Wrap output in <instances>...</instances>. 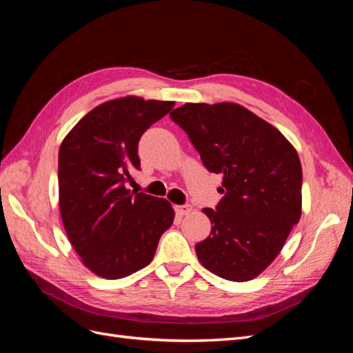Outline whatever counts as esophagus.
<instances>
[{
    "instance_id": "obj_1",
    "label": "esophagus",
    "mask_w": 353,
    "mask_h": 353,
    "mask_svg": "<svg viewBox=\"0 0 353 353\" xmlns=\"http://www.w3.org/2000/svg\"><path fill=\"white\" fill-rule=\"evenodd\" d=\"M175 212H176V215H179V216H184V215H188V213L191 212V206H190V205H183V206H175Z\"/></svg>"
}]
</instances>
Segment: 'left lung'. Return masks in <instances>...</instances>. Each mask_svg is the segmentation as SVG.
<instances>
[{
	"instance_id": "1",
	"label": "left lung",
	"mask_w": 353,
	"mask_h": 353,
	"mask_svg": "<svg viewBox=\"0 0 353 353\" xmlns=\"http://www.w3.org/2000/svg\"><path fill=\"white\" fill-rule=\"evenodd\" d=\"M223 197L205 208L210 236L196 244L200 263L230 281H249L279 256L302 215V165L287 138L236 103H187L170 113Z\"/></svg>"
}]
</instances>
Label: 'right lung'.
<instances>
[{
    "label": "right lung",
    "instance_id": "1",
    "mask_svg": "<svg viewBox=\"0 0 353 353\" xmlns=\"http://www.w3.org/2000/svg\"><path fill=\"white\" fill-rule=\"evenodd\" d=\"M175 101L135 95L105 101L72 128L59 152V205L73 249L90 271L119 280L154 258L175 212L165 199L125 187L140 169L138 143Z\"/></svg>",
    "mask_w": 353,
    "mask_h": 353
}]
</instances>
